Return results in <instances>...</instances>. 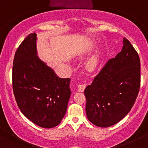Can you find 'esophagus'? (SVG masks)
<instances>
[{"label":"esophagus","instance_id":"34e87169","mask_svg":"<svg viewBox=\"0 0 148 148\" xmlns=\"http://www.w3.org/2000/svg\"><path fill=\"white\" fill-rule=\"evenodd\" d=\"M85 87H86V85L85 84H79L77 85V89H78L79 92H83Z\"/></svg>","mask_w":148,"mask_h":148}]
</instances>
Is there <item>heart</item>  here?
<instances>
[{"instance_id": "b5f03b06", "label": "heart", "mask_w": 148, "mask_h": 148, "mask_svg": "<svg viewBox=\"0 0 148 148\" xmlns=\"http://www.w3.org/2000/svg\"><path fill=\"white\" fill-rule=\"evenodd\" d=\"M97 63V57H93V58H91V59L89 61L88 63H87V68L90 70L93 69V68L96 66Z\"/></svg>"}]
</instances>
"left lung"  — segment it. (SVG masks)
<instances>
[{
    "label": "left lung",
    "mask_w": 148,
    "mask_h": 148,
    "mask_svg": "<svg viewBox=\"0 0 148 148\" xmlns=\"http://www.w3.org/2000/svg\"><path fill=\"white\" fill-rule=\"evenodd\" d=\"M140 87V61L131 42L123 39L121 51L109 59L86 87L88 120L101 128L120 121L133 107Z\"/></svg>",
    "instance_id": "obj_1"
}]
</instances>
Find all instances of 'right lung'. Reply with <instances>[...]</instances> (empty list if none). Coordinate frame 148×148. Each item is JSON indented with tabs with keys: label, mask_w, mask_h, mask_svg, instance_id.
I'll use <instances>...</instances> for the list:
<instances>
[{
	"label": "right lung",
	"mask_w": 148,
	"mask_h": 148,
	"mask_svg": "<svg viewBox=\"0 0 148 148\" xmlns=\"http://www.w3.org/2000/svg\"><path fill=\"white\" fill-rule=\"evenodd\" d=\"M36 34H30L15 52L12 90L21 112L34 124L50 128L61 123L71 96L70 78H60L36 56Z\"/></svg>",
	"instance_id": "right-lung-1"
}]
</instances>
